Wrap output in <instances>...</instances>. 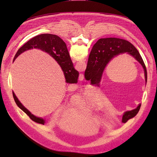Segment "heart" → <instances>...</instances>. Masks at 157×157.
I'll use <instances>...</instances> for the list:
<instances>
[{
    "mask_svg": "<svg viewBox=\"0 0 157 157\" xmlns=\"http://www.w3.org/2000/svg\"><path fill=\"white\" fill-rule=\"evenodd\" d=\"M72 99L73 101H77V97L73 96L72 97ZM77 103L79 107H82V109H89L96 107L98 103L96 98L93 96H90L81 99V100H80V101H78Z\"/></svg>",
    "mask_w": 157,
    "mask_h": 157,
    "instance_id": "heart-1",
    "label": "heart"
}]
</instances>
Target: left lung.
Masks as SVG:
<instances>
[{"mask_svg":"<svg viewBox=\"0 0 157 157\" xmlns=\"http://www.w3.org/2000/svg\"><path fill=\"white\" fill-rule=\"evenodd\" d=\"M123 53L130 54L142 65L145 71V80H147L146 67L138 50L129 41L117 38L100 39L93 46L84 73L85 79L90 80L92 84L99 85L102 73L107 63L114 57ZM140 107L141 104L134 110L126 112L122 117V122L125 123L134 117L139 112Z\"/></svg>","mask_w":157,"mask_h":157,"instance_id":"8db88e82","label":"left lung"}]
</instances>
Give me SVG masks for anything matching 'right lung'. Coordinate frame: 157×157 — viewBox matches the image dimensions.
Instances as JSON below:
<instances>
[{"label":"right lung","mask_w":157,"mask_h":157,"mask_svg":"<svg viewBox=\"0 0 157 157\" xmlns=\"http://www.w3.org/2000/svg\"><path fill=\"white\" fill-rule=\"evenodd\" d=\"M33 48H39L47 52L58 61L63 69L66 82L77 83L79 73L77 70L75 69L67 46L60 37L52 34H41L33 37L17 50L13 59H15L23 52ZM13 97L17 105L23 112H25L32 121L41 124H44L45 122L44 119L32 115L25 107L23 106L13 92Z\"/></svg>","instance_id":"obj_1"}]
</instances>
